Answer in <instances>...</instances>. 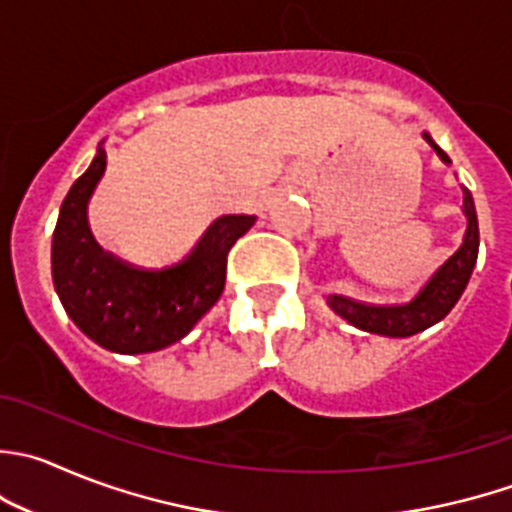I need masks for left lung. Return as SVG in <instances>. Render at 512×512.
I'll list each match as a JSON object with an SVG mask.
<instances>
[{
  "label": "left lung",
  "mask_w": 512,
  "mask_h": 512,
  "mask_svg": "<svg viewBox=\"0 0 512 512\" xmlns=\"http://www.w3.org/2000/svg\"><path fill=\"white\" fill-rule=\"evenodd\" d=\"M425 140L433 145L438 157L443 162H450V157L440 150L433 142V137L425 132ZM463 212L468 217V230H465L463 245L435 270L423 285V290L405 305H365V302L350 300L342 295L327 297V305L347 320L350 325L360 327L365 332H375V335H388V337H410L415 332H423L425 327L435 325L443 320L455 302L463 295L465 285H468L473 267L478 262V245H480V232H478V215H475V202L473 195L463 187Z\"/></svg>",
  "instance_id": "8db88e82"
}]
</instances>
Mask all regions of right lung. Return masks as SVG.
<instances>
[{"label": "right lung", "mask_w": 512, "mask_h": 512, "mask_svg": "<svg viewBox=\"0 0 512 512\" xmlns=\"http://www.w3.org/2000/svg\"><path fill=\"white\" fill-rule=\"evenodd\" d=\"M107 155L97 147L89 170L59 207L52 237V280L64 312L99 347L122 355L155 352L182 340L225 290L227 252L255 215H222L177 265L145 270L104 252L89 232L87 205Z\"/></svg>", "instance_id": "1"}]
</instances>
